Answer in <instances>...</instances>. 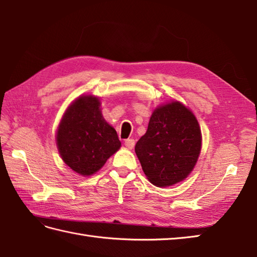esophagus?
Segmentation results:
<instances>
[{
	"label": "esophagus",
	"mask_w": 257,
	"mask_h": 257,
	"mask_svg": "<svg viewBox=\"0 0 257 257\" xmlns=\"http://www.w3.org/2000/svg\"><path fill=\"white\" fill-rule=\"evenodd\" d=\"M135 144H136V143H135L134 139H127V140L124 141V146L127 147L128 149H133L134 147H135Z\"/></svg>",
	"instance_id": "1"
}]
</instances>
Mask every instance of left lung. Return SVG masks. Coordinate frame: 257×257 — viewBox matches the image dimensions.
Listing matches in <instances>:
<instances>
[{
  "label": "left lung",
  "mask_w": 257,
  "mask_h": 257,
  "mask_svg": "<svg viewBox=\"0 0 257 257\" xmlns=\"http://www.w3.org/2000/svg\"><path fill=\"white\" fill-rule=\"evenodd\" d=\"M201 144V129L192 111L172 101L155 109L135 151L149 181L156 187H170L193 170Z\"/></svg>",
  "instance_id": "obj_1"
}]
</instances>
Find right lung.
<instances>
[{
	"mask_svg": "<svg viewBox=\"0 0 257 257\" xmlns=\"http://www.w3.org/2000/svg\"><path fill=\"white\" fill-rule=\"evenodd\" d=\"M56 144L63 161L80 176H91L121 146L118 135L102 117L99 98L80 96L59 122Z\"/></svg>",
	"mask_w": 257,
	"mask_h": 257,
	"instance_id": "right-lung-1",
	"label": "right lung"
}]
</instances>
